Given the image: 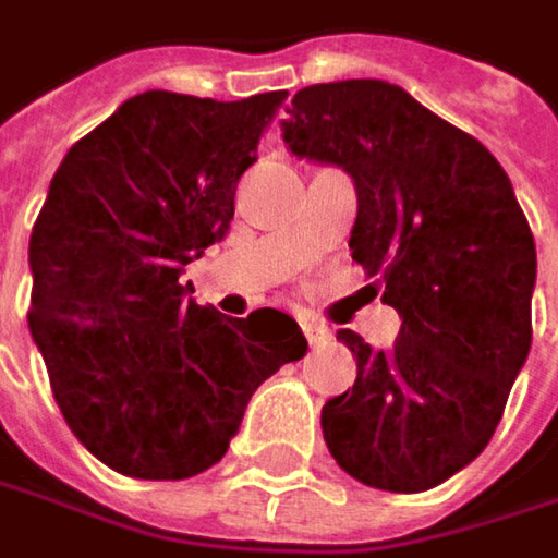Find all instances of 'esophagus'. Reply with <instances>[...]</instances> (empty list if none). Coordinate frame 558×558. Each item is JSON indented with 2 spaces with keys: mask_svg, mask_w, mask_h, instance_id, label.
<instances>
[{
  "mask_svg": "<svg viewBox=\"0 0 558 558\" xmlns=\"http://www.w3.org/2000/svg\"><path fill=\"white\" fill-rule=\"evenodd\" d=\"M303 333L312 347H322V343L330 340V327H325L322 322H312V318H305L303 322Z\"/></svg>",
  "mask_w": 558,
  "mask_h": 558,
  "instance_id": "34e87169",
  "label": "esophagus"
}]
</instances>
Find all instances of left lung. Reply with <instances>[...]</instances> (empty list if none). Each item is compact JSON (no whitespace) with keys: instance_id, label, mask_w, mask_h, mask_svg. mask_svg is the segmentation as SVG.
I'll list each match as a JSON object with an SVG mask.
<instances>
[{"instance_id":"obj_1","label":"left lung","mask_w":558,"mask_h":558,"mask_svg":"<svg viewBox=\"0 0 558 558\" xmlns=\"http://www.w3.org/2000/svg\"><path fill=\"white\" fill-rule=\"evenodd\" d=\"M280 131L352 178V258L402 318L390 350L337 333L359 375L322 409L327 449L368 487L430 490L490 444L531 350L527 218L487 146L397 84L305 86Z\"/></svg>"}]
</instances>
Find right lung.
I'll return each instance as SVG.
<instances>
[{
    "instance_id": "right-lung-1",
    "label": "right lung",
    "mask_w": 558,
    "mask_h": 558,
    "mask_svg": "<svg viewBox=\"0 0 558 558\" xmlns=\"http://www.w3.org/2000/svg\"><path fill=\"white\" fill-rule=\"evenodd\" d=\"M283 99L146 89L77 140L49 183L27 322L64 422L114 472L211 469L258 384L308 350L278 308L225 318L181 283L231 228L236 181Z\"/></svg>"
}]
</instances>
